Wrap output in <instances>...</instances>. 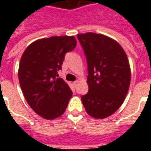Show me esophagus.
<instances>
[{
  "instance_id": "obj_1",
  "label": "esophagus",
  "mask_w": 151,
  "mask_h": 151,
  "mask_svg": "<svg viewBox=\"0 0 151 151\" xmlns=\"http://www.w3.org/2000/svg\"><path fill=\"white\" fill-rule=\"evenodd\" d=\"M78 82H79L78 80H77V81H75V82H73V86H77V85H78Z\"/></svg>"
}]
</instances>
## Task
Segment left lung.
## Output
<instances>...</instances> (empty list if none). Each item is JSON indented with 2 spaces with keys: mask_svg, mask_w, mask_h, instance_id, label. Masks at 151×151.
<instances>
[{
  "mask_svg": "<svg viewBox=\"0 0 151 151\" xmlns=\"http://www.w3.org/2000/svg\"><path fill=\"white\" fill-rule=\"evenodd\" d=\"M87 62V94L81 97L86 112L104 119L116 111L129 88L131 73L126 53L116 40L101 34H78Z\"/></svg>",
  "mask_w": 151,
  "mask_h": 151,
  "instance_id": "obj_1",
  "label": "left lung"
}]
</instances>
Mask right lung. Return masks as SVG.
<instances>
[{"mask_svg":"<svg viewBox=\"0 0 151 151\" xmlns=\"http://www.w3.org/2000/svg\"><path fill=\"white\" fill-rule=\"evenodd\" d=\"M73 36H52L35 41L26 48L18 69V79L26 100L38 115L47 120L60 116L73 92L57 78L65 56L75 48Z\"/></svg>","mask_w":151,"mask_h":151,"instance_id":"add662e5","label":"right lung"}]
</instances>
